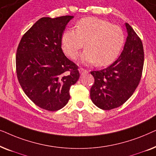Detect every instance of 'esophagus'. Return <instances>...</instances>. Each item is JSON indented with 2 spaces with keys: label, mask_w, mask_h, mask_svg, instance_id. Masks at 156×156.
Here are the masks:
<instances>
[{
  "label": "esophagus",
  "mask_w": 156,
  "mask_h": 156,
  "mask_svg": "<svg viewBox=\"0 0 156 156\" xmlns=\"http://www.w3.org/2000/svg\"><path fill=\"white\" fill-rule=\"evenodd\" d=\"M79 71H80L81 75H84V74L88 73V71H87V69H83V68H80V69H79Z\"/></svg>",
  "instance_id": "obj_1"
}]
</instances>
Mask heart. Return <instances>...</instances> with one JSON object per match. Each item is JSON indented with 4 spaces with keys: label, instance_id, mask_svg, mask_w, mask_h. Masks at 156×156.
Listing matches in <instances>:
<instances>
[{
    "label": "heart",
    "instance_id": "1",
    "mask_svg": "<svg viewBox=\"0 0 156 156\" xmlns=\"http://www.w3.org/2000/svg\"><path fill=\"white\" fill-rule=\"evenodd\" d=\"M82 61L99 66L112 64L119 56L124 43V33L120 27L97 18H85L79 21L75 30H67L62 36L63 51L75 59L84 46Z\"/></svg>",
    "mask_w": 156,
    "mask_h": 156
}]
</instances>
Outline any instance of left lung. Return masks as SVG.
I'll return each mask as SVG.
<instances>
[{"mask_svg":"<svg viewBox=\"0 0 156 156\" xmlns=\"http://www.w3.org/2000/svg\"><path fill=\"white\" fill-rule=\"evenodd\" d=\"M128 36L123 50L109 67L91 72L94 83L90 90L91 101L97 107L111 110L125 103L139 84L144 63L141 40L126 23Z\"/></svg>","mask_w":156,"mask_h":156,"instance_id":"8db88e82","label":"left lung"}]
</instances>
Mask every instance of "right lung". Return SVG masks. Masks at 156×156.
<instances>
[{
  "mask_svg": "<svg viewBox=\"0 0 156 156\" xmlns=\"http://www.w3.org/2000/svg\"><path fill=\"white\" fill-rule=\"evenodd\" d=\"M74 16L38 20L21 38L16 73L23 90L39 107L55 112L70 99L69 89L80 78L78 66L62 50V36Z\"/></svg>",
  "mask_w": 156,
  "mask_h": 156,
  "instance_id": "obj_1",
  "label": "right lung"
}]
</instances>
